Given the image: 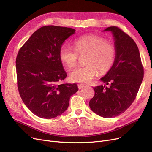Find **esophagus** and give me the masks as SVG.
<instances>
[{
    "label": "esophagus",
    "instance_id": "1",
    "mask_svg": "<svg viewBox=\"0 0 152 152\" xmlns=\"http://www.w3.org/2000/svg\"><path fill=\"white\" fill-rule=\"evenodd\" d=\"M84 87H85L84 85H82V84L78 85V88H79V89H82L84 88Z\"/></svg>",
    "mask_w": 152,
    "mask_h": 152
}]
</instances>
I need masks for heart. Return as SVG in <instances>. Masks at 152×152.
I'll return each instance as SVG.
<instances>
[{"mask_svg": "<svg viewBox=\"0 0 152 152\" xmlns=\"http://www.w3.org/2000/svg\"><path fill=\"white\" fill-rule=\"evenodd\" d=\"M73 47L63 45L59 50L61 61L69 68L75 67L79 56L87 55L86 66L77 67L70 74L72 81L87 83L93 79L98 72L105 74L113 65L116 56L114 45L104 38L96 35H87L77 39Z\"/></svg>", "mask_w": 152, "mask_h": 152, "instance_id": "heart-1", "label": "heart"}]
</instances>
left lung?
Instances as JSON below:
<instances>
[{"label": "left lung", "mask_w": 152, "mask_h": 152, "mask_svg": "<svg viewBox=\"0 0 152 152\" xmlns=\"http://www.w3.org/2000/svg\"><path fill=\"white\" fill-rule=\"evenodd\" d=\"M104 31L112 32L116 56L113 65L101 79L108 87H93L94 96L89 107L98 115L112 118L124 113L134 102L144 76L140 54L131 37L117 26Z\"/></svg>", "instance_id": "1"}]
</instances>
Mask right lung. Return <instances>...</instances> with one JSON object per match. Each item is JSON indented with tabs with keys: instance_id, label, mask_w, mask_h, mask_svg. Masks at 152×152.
<instances>
[{
	"instance_id": "add662e5",
	"label": "right lung",
	"mask_w": 152,
	"mask_h": 152,
	"mask_svg": "<svg viewBox=\"0 0 152 152\" xmlns=\"http://www.w3.org/2000/svg\"><path fill=\"white\" fill-rule=\"evenodd\" d=\"M75 30L54 25L41 27L23 45L16 59L20 95L30 111L39 117L53 118L67 109L76 84H59L66 78L59 58L63 43Z\"/></svg>"
}]
</instances>
